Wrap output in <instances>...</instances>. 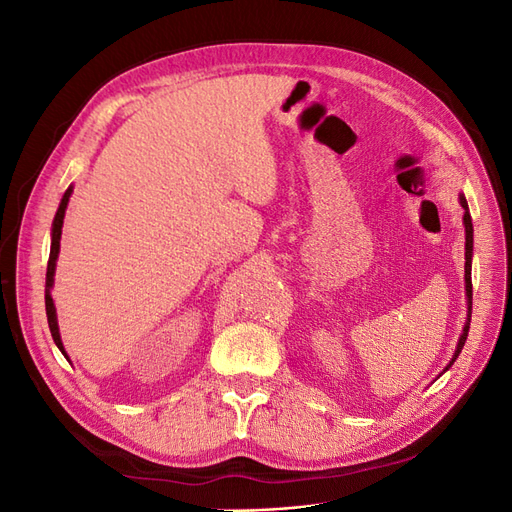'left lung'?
<instances>
[{
  "instance_id": "1",
  "label": "left lung",
  "mask_w": 512,
  "mask_h": 512,
  "mask_svg": "<svg viewBox=\"0 0 512 512\" xmlns=\"http://www.w3.org/2000/svg\"><path fill=\"white\" fill-rule=\"evenodd\" d=\"M459 200H461V207L466 209V213H463V224H466V294H468V322H466V327H463V333H461V337H459L457 350H455V354H453V361L448 363V367H451V365L455 363V359L459 356L463 344H466L468 331H470V320H472V230H474V228H472V218H470L466 198L461 196ZM448 367H446V369H448ZM446 369H444V371H446Z\"/></svg>"
}]
</instances>
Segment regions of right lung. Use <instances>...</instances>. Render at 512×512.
Masks as SVG:
<instances>
[{
  "label": "right lung",
  "instance_id": "1",
  "mask_svg": "<svg viewBox=\"0 0 512 512\" xmlns=\"http://www.w3.org/2000/svg\"><path fill=\"white\" fill-rule=\"evenodd\" d=\"M72 188L66 190L64 198H61L59 209L55 213L53 220V239H51V256H49V267H46V286H44V305H46V318H49V329L53 335V342L57 344V348L66 354L64 346H61V337H59V329H57V314H55V305L51 299V288H53V275H55V262H57V254H59V239H61V226H64V215H66V207L70 200Z\"/></svg>",
  "mask_w": 512,
  "mask_h": 512
}]
</instances>
